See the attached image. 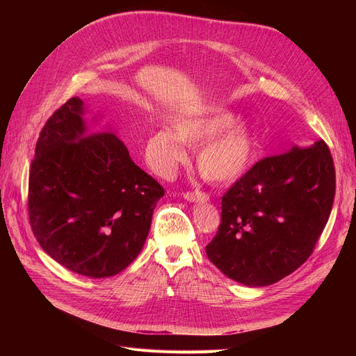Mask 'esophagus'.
<instances>
[{
    "mask_svg": "<svg viewBox=\"0 0 356 356\" xmlns=\"http://www.w3.org/2000/svg\"><path fill=\"white\" fill-rule=\"evenodd\" d=\"M184 199L187 202H193V203H204L208 202V195H204L202 191H193V193H184Z\"/></svg>",
    "mask_w": 356,
    "mask_h": 356,
    "instance_id": "esophagus-1",
    "label": "esophagus"
}]
</instances>
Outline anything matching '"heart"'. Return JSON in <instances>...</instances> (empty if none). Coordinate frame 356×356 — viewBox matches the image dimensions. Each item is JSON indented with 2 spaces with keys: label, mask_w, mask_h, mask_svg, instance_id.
I'll return each mask as SVG.
<instances>
[{
  "label": "heart",
  "mask_w": 356,
  "mask_h": 356,
  "mask_svg": "<svg viewBox=\"0 0 356 356\" xmlns=\"http://www.w3.org/2000/svg\"><path fill=\"white\" fill-rule=\"evenodd\" d=\"M172 127H161L148 136L145 159L159 175H172L188 160L186 145L197 147L200 175L213 184H232L246 175L258 157V139L252 127L236 122L227 110L207 108L181 114Z\"/></svg>",
  "instance_id": "obj_1"
}]
</instances>
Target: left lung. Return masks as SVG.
I'll return each instance as SVG.
<instances>
[{"label":"left lung","mask_w":356,"mask_h":356,"mask_svg":"<svg viewBox=\"0 0 356 356\" xmlns=\"http://www.w3.org/2000/svg\"><path fill=\"white\" fill-rule=\"evenodd\" d=\"M336 170L327 144L261 159L221 200L207 255L233 281L267 286L303 264L330 218Z\"/></svg>","instance_id":"obj_1"}]
</instances>
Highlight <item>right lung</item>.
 Masks as SVG:
<instances>
[{
    "instance_id": "1",
    "label": "right lung",
    "mask_w": 356,
    "mask_h": 356,
    "mask_svg": "<svg viewBox=\"0 0 356 356\" xmlns=\"http://www.w3.org/2000/svg\"><path fill=\"white\" fill-rule=\"evenodd\" d=\"M71 98L42 127L29 172L32 232L53 260L88 277H110L141 252L165 190L111 132L88 134Z\"/></svg>"
}]
</instances>
